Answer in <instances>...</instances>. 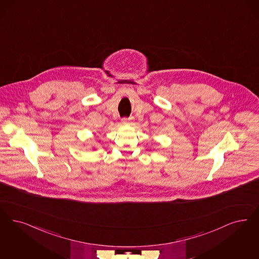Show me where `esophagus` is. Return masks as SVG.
<instances>
[{"label":"esophagus","instance_id":"1","mask_svg":"<svg viewBox=\"0 0 259 259\" xmlns=\"http://www.w3.org/2000/svg\"><path fill=\"white\" fill-rule=\"evenodd\" d=\"M122 123H123V124H128V123H130V122H129V119H128L127 117H123V118H122Z\"/></svg>","mask_w":259,"mask_h":259}]
</instances>
